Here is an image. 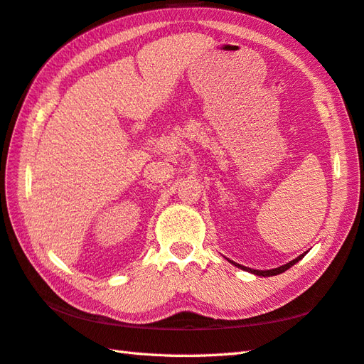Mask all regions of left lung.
<instances>
[{
  "label": "left lung",
  "mask_w": 364,
  "mask_h": 364,
  "mask_svg": "<svg viewBox=\"0 0 364 364\" xmlns=\"http://www.w3.org/2000/svg\"><path fill=\"white\" fill-rule=\"evenodd\" d=\"M305 255H306V253H305ZM305 255H300L299 257L294 259V261L287 262V264H284V265H281V267H278V269H272V270H253V269H248V267H243V265H239V264H235V262H232V264H234V265H237V267H240V269H243V270L255 273V275H257V277H273V275H279V273L286 272L287 269H291V267H292L294 264L299 262L300 259H301L303 256H305Z\"/></svg>",
  "instance_id": "left-lung-1"
}]
</instances>
